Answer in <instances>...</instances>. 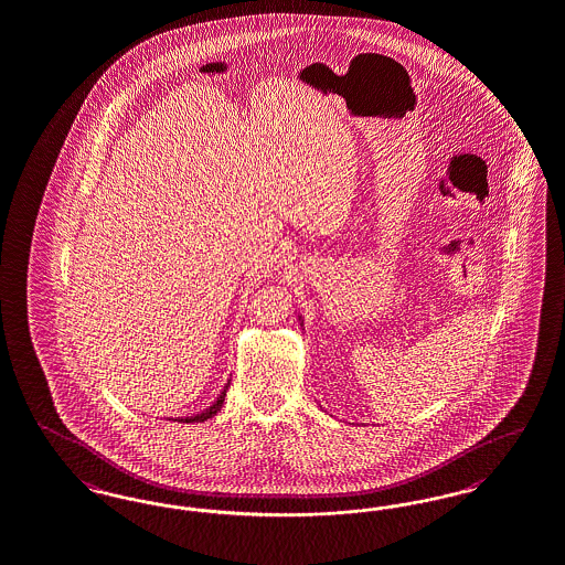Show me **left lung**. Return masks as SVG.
Here are the masks:
<instances>
[{"label": "left lung", "mask_w": 565, "mask_h": 565, "mask_svg": "<svg viewBox=\"0 0 565 565\" xmlns=\"http://www.w3.org/2000/svg\"><path fill=\"white\" fill-rule=\"evenodd\" d=\"M298 321H300V326H302V317L298 316Z\"/></svg>", "instance_id": "obj_1"}]
</instances>
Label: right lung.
I'll list each match as a JSON object with an SVG mask.
<instances>
[{"label": "right lung", "mask_w": 565, "mask_h": 565, "mask_svg": "<svg viewBox=\"0 0 565 565\" xmlns=\"http://www.w3.org/2000/svg\"><path fill=\"white\" fill-rule=\"evenodd\" d=\"M228 381H226L225 386H223V391H221V395L216 397V402L212 404V406L205 407L203 412H200V414H193V416H184V418H179V423H203V420H207V418H212L221 407H223V404H225V395H226V388H228Z\"/></svg>", "instance_id": "obj_1"}]
</instances>
